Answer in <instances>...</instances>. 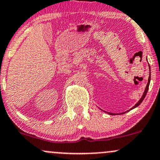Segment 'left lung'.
Wrapping results in <instances>:
<instances>
[{
    "label": "left lung",
    "mask_w": 160,
    "mask_h": 160,
    "mask_svg": "<svg viewBox=\"0 0 160 160\" xmlns=\"http://www.w3.org/2000/svg\"><path fill=\"white\" fill-rule=\"evenodd\" d=\"M149 67H150V65H149ZM150 77H149V79H148V83H147V87H146V88H145V90H144V92H143V96H142V97L140 98L139 101H138V102H137L136 104H135V106H134V107H132V108H131V109H130V110H131V109H133V108H136V107H138V106H139V105L140 104V103H141L142 102H143V100L144 99V98H145L146 95H147V91H148V89H149V86H150ZM127 112H128V111H127ZM123 112V113H122V114H124V113H125V112ZM108 114H109V115H115V113H110V112H108Z\"/></svg>",
    "instance_id": "obj_1"
}]
</instances>
